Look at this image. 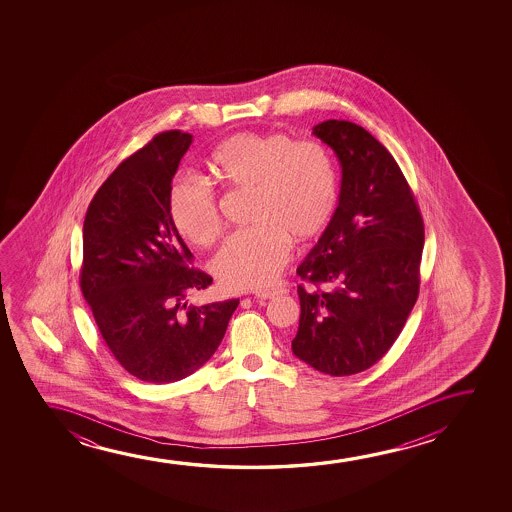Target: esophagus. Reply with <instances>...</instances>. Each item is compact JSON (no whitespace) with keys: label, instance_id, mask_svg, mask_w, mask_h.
<instances>
[{"label":"esophagus","instance_id":"obj_1","mask_svg":"<svg viewBox=\"0 0 512 512\" xmlns=\"http://www.w3.org/2000/svg\"><path fill=\"white\" fill-rule=\"evenodd\" d=\"M278 294H280L278 290H260V292H255V297L257 299H274Z\"/></svg>","mask_w":512,"mask_h":512}]
</instances>
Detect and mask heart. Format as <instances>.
<instances>
[{
	"instance_id": "b5f03b06",
	"label": "heart",
	"mask_w": 512,
	"mask_h": 512,
	"mask_svg": "<svg viewBox=\"0 0 512 512\" xmlns=\"http://www.w3.org/2000/svg\"><path fill=\"white\" fill-rule=\"evenodd\" d=\"M210 169L229 189L253 194L248 211L253 229L231 236L213 259V273L227 290L269 287L287 262L290 241L311 245L336 215L339 171L320 141L239 133L213 152ZM169 217L194 245H211L222 231L215 190L194 176L176 178Z\"/></svg>"
}]
</instances>
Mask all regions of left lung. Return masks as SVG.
Listing matches in <instances>:
<instances>
[{
	"instance_id": "8db88e82",
	"label": "left lung",
	"mask_w": 512,
	"mask_h": 512,
	"mask_svg": "<svg viewBox=\"0 0 512 512\" xmlns=\"http://www.w3.org/2000/svg\"><path fill=\"white\" fill-rule=\"evenodd\" d=\"M341 164L336 215L297 274L301 320L295 357L330 376L376 364L404 329L420 292L425 229L406 178L364 127H313Z\"/></svg>"
}]
</instances>
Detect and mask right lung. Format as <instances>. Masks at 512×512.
Returning <instances> with one entry per match:
<instances>
[{
  "instance_id": "add662e5",
  "label": "right lung",
  "mask_w": 512,
  "mask_h": 512,
  "mask_svg": "<svg viewBox=\"0 0 512 512\" xmlns=\"http://www.w3.org/2000/svg\"><path fill=\"white\" fill-rule=\"evenodd\" d=\"M192 136L157 134L122 162L84 220L80 287L113 357L134 378L173 383L203 367L224 339L239 299L187 306L211 285L189 267L187 245L169 217V192Z\"/></svg>"
}]
</instances>
